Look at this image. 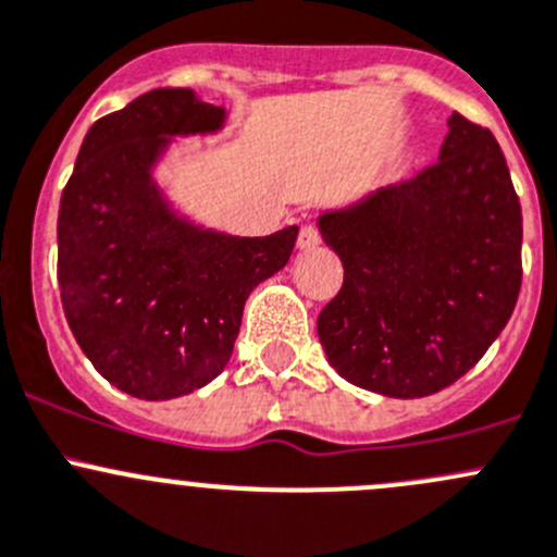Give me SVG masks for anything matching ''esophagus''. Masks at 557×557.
<instances>
[{
	"label": "esophagus",
	"instance_id": "34e87169",
	"mask_svg": "<svg viewBox=\"0 0 557 557\" xmlns=\"http://www.w3.org/2000/svg\"><path fill=\"white\" fill-rule=\"evenodd\" d=\"M296 245H299V250H312V247H318L320 245L318 228H314L312 223H305L299 232V239H296Z\"/></svg>",
	"mask_w": 557,
	"mask_h": 557
}]
</instances>
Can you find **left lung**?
Returning <instances> with one entry per match:
<instances>
[{"label":"left lung","instance_id":"1","mask_svg":"<svg viewBox=\"0 0 557 557\" xmlns=\"http://www.w3.org/2000/svg\"><path fill=\"white\" fill-rule=\"evenodd\" d=\"M440 161L318 215L345 267L318 336L347 383L391 398L440 393L496 342L518 305L522 212L487 128L453 112Z\"/></svg>","mask_w":557,"mask_h":557}]
</instances>
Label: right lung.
I'll return each instance as SVG.
<instances>
[{"label":"right lung","instance_id":"obj_1","mask_svg":"<svg viewBox=\"0 0 557 557\" xmlns=\"http://www.w3.org/2000/svg\"><path fill=\"white\" fill-rule=\"evenodd\" d=\"M226 107L156 88L88 128L59 207L66 323L107 383L145 401L226 369L247 296L288 263L299 226L234 237L180 212L156 180L177 137H210Z\"/></svg>","mask_w":557,"mask_h":557}]
</instances>
